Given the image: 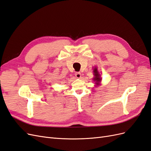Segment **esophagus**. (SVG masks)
<instances>
[{
  "label": "esophagus",
  "instance_id": "obj_1",
  "mask_svg": "<svg viewBox=\"0 0 151 151\" xmlns=\"http://www.w3.org/2000/svg\"><path fill=\"white\" fill-rule=\"evenodd\" d=\"M75 76H76V77H77V78H78V79H80L81 77V72H76V74H75Z\"/></svg>",
  "mask_w": 151,
  "mask_h": 151
}]
</instances>
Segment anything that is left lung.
<instances>
[{
  "label": "left lung",
  "instance_id": "1",
  "mask_svg": "<svg viewBox=\"0 0 151 151\" xmlns=\"http://www.w3.org/2000/svg\"><path fill=\"white\" fill-rule=\"evenodd\" d=\"M93 72H94V77L93 78V81L95 82V84H96L97 86H99L100 83H101V77H100V74H99L98 70V68L97 67H95L93 69Z\"/></svg>",
  "mask_w": 151,
  "mask_h": 151
}]
</instances>
